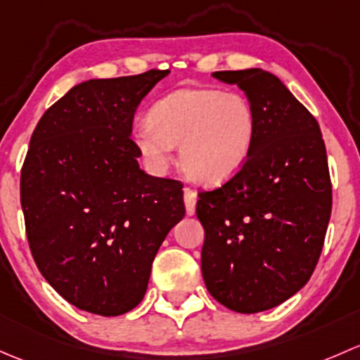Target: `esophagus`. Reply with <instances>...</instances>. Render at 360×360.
Wrapping results in <instances>:
<instances>
[{
    "mask_svg": "<svg viewBox=\"0 0 360 360\" xmlns=\"http://www.w3.org/2000/svg\"><path fill=\"white\" fill-rule=\"evenodd\" d=\"M184 201H185V210H187V214L195 213V202H198V194L195 191H192L191 187L184 188Z\"/></svg>",
    "mask_w": 360,
    "mask_h": 360,
    "instance_id": "1",
    "label": "esophagus"
}]
</instances>
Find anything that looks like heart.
Segmentation results:
<instances>
[{"label": "heart", "mask_w": 360, "mask_h": 360, "mask_svg": "<svg viewBox=\"0 0 360 360\" xmlns=\"http://www.w3.org/2000/svg\"><path fill=\"white\" fill-rule=\"evenodd\" d=\"M255 135L257 116L244 95L188 86L159 98L133 139L154 168H165L179 143V165L185 176L195 184L217 185L243 168Z\"/></svg>", "instance_id": "obj_1"}]
</instances>
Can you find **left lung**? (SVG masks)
<instances>
[{
  "instance_id": "obj_1",
  "label": "left lung",
  "mask_w": 360,
  "mask_h": 360,
  "mask_svg": "<svg viewBox=\"0 0 360 360\" xmlns=\"http://www.w3.org/2000/svg\"><path fill=\"white\" fill-rule=\"evenodd\" d=\"M213 76L246 94L257 135L231 180L199 192L201 270L218 303L257 314L291 298L316 269L333 205L328 155L316 117L272 72Z\"/></svg>"
}]
</instances>
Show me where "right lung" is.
Here are the masks:
<instances>
[{
	"instance_id": "obj_1",
	"label": "right lung",
	"mask_w": 360,
	"mask_h": 360,
	"mask_svg": "<svg viewBox=\"0 0 360 360\" xmlns=\"http://www.w3.org/2000/svg\"><path fill=\"white\" fill-rule=\"evenodd\" d=\"M168 74L76 84L31 136L20 172L29 248L50 286L90 314L142 302L155 253L185 214L181 181L140 169L129 136L139 103Z\"/></svg>"
}]
</instances>
